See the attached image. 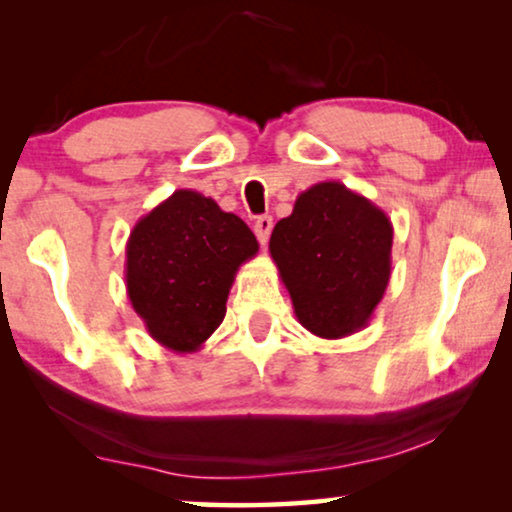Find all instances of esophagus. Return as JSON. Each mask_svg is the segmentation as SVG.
<instances>
[{"label":"esophagus","mask_w":512,"mask_h":512,"mask_svg":"<svg viewBox=\"0 0 512 512\" xmlns=\"http://www.w3.org/2000/svg\"><path fill=\"white\" fill-rule=\"evenodd\" d=\"M254 233L258 237V242L268 244L270 233H272V216H258L254 223Z\"/></svg>","instance_id":"1"}]
</instances>
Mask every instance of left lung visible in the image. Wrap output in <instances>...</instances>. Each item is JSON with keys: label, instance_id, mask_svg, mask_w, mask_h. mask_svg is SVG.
I'll return each mask as SVG.
<instances>
[{"label": "left lung", "instance_id": "obj_1", "mask_svg": "<svg viewBox=\"0 0 512 512\" xmlns=\"http://www.w3.org/2000/svg\"><path fill=\"white\" fill-rule=\"evenodd\" d=\"M389 216L340 181H321L277 221L270 256L307 331L340 340L373 317L391 277Z\"/></svg>", "mask_w": 512, "mask_h": 512}]
</instances>
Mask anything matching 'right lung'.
I'll return each mask as SVG.
<instances>
[{
    "label": "right lung",
    "mask_w": 512,
    "mask_h": 512,
    "mask_svg": "<svg viewBox=\"0 0 512 512\" xmlns=\"http://www.w3.org/2000/svg\"><path fill=\"white\" fill-rule=\"evenodd\" d=\"M256 251L247 223L198 191L179 188L142 216L125 244V286L151 338L177 354L198 352Z\"/></svg>",
    "instance_id": "add662e5"
}]
</instances>
